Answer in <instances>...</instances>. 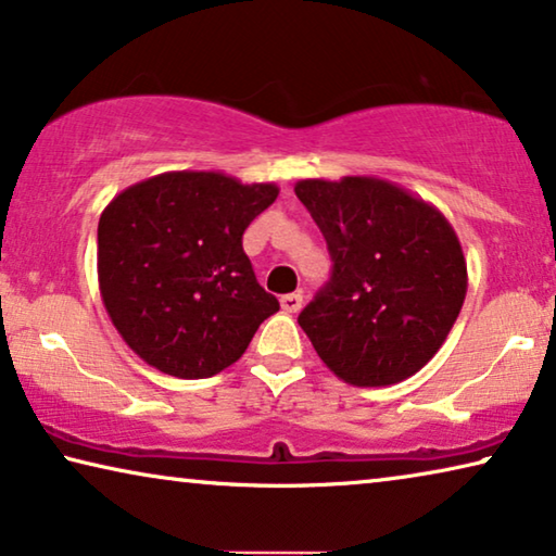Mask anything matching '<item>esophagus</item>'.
Instances as JSON below:
<instances>
[{
    "mask_svg": "<svg viewBox=\"0 0 556 556\" xmlns=\"http://www.w3.org/2000/svg\"><path fill=\"white\" fill-rule=\"evenodd\" d=\"M280 307H283L286 313H298L303 307V293H288L280 298Z\"/></svg>",
    "mask_w": 556,
    "mask_h": 556,
    "instance_id": "esophagus-1",
    "label": "esophagus"
}]
</instances>
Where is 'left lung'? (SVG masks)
Wrapping results in <instances>:
<instances>
[{"label":"left lung","mask_w":556,"mask_h":556,"mask_svg":"<svg viewBox=\"0 0 556 556\" xmlns=\"http://www.w3.org/2000/svg\"><path fill=\"white\" fill-rule=\"evenodd\" d=\"M295 195L326 236L332 276L298 323L340 380L386 388L432 361L467 293L455 228L430 203L372 176L305 178Z\"/></svg>","instance_id":"obj_1"}]
</instances>
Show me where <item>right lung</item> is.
<instances>
[{"mask_svg": "<svg viewBox=\"0 0 556 556\" xmlns=\"http://www.w3.org/2000/svg\"><path fill=\"white\" fill-rule=\"evenodd\" d=\"M276 199V184L168 170L109 203L99 218L101 301L143 363L199 380L245 353L280 305L255 280L243 230Z\"/></svg>", "mask_w": 556, "mask_h": 556, "instance_id": "obj_1", "label": "right lung"}]
</instances>
